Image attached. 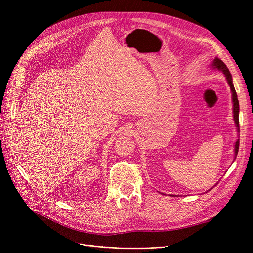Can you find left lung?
<instances>
[{"label": "left lung", "instance_id": "1", "mask_svg": "<svg viewBox=\"0 0 253 253\" xmlns=\"http://www.w3.org/2000/svg\"><path fill=\"white\" fill-rule=\"evenodd\" d=\"M211 66L213 68L214 70H218L220 72H222L225 76V79H227V82L231 88V91H232V99H233V113H234V121L236 123V127H237V131L240 132V128H239V101H238V97H237V93H236V90H235V87H234V84H233V79H232V75L229 71V69L227 68V65H225L223 63L222 60H220L219 58L215 57L214 60L212 61L211 63ZM238 151H239V139H237L236 143H235V159L237 157V154H238ZM218 183V182H217ZM216 183V184H217ZM215 184V185H216ZM212 190L209 189L208 191Z\"/></svg>", "mask_w": 253, "mask_h": 253}]
</instances>
